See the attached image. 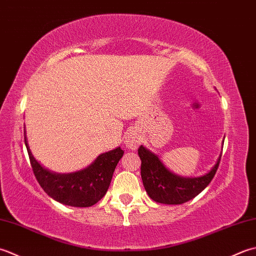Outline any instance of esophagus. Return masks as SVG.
<instances>
[{
	"mask_svg": "<svg viewBox=\"0 0 256 256\" xmlns=\"http://www.w3.org/2000/svg\"><path fill=\"white\" fill-rule=\"evenodd\" d=\"M140 144H142V139H140L139 136L136 132H130L126 134V138H124V144H126L129 149L136 150L139 147Z\"/></svg>",
	"mask_w": 256,
	"mask_h": 256,
	"instance_id": "esophagus-1",
	"label": "esophagus"
}]
</instances>
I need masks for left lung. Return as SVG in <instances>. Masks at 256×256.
Returning a JSON list of instances; mask_svg holds the SVG:
<instances>
[{
  "label": "left lung",
  "instance_id": "left-lung-1",
  "mask_svg": "<svg viewBox=\"0 0 256 256\" xmlns=\"http://www.w3.org/2000/svg\"><path fill=\"white\" fill-rule=\"evenodd\" d=\"M138 154L142 159V179L148 196L156 202L164 204H182L194 199L202 192L208 184L220 164L221 156L210 172L198 178H182L172 174L161 162L158 156L140 146Z\"/></svg>",
  "mask_w": 256,
  "mask_h": 256
}]
</instances>
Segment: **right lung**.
<instances>
[{
    "label": "right lung",
    "mask_w": 256,
    "mask_h": 256,
    "mask_svg": "<svg viewBox=\"0 0 256 256\" xmlns=\"http://www.w3.org/2000/svg\"><path fill=\"white\" fill-rule=\"evenodd\" d=\"M24 140L30 166L40 186L54 200L76 208L92 206L106 194L114 171L124 154V150L118 147L98 156L85 169L60 174L46 170L34 159L25 132Z\"/></svg>",
    "instance_id": "add662e5"
}]
</instances>
